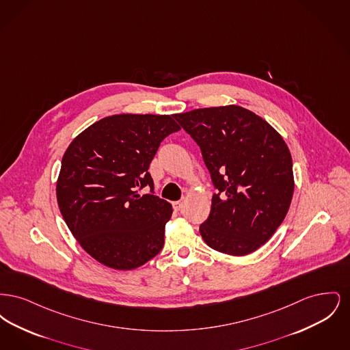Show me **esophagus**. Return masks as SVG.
I'll use <instances>...</instances> for the list:
<instances>
[{"label":"esophagus","mask_w":350,"mask_h":350,"mask_svg":"<svg viewBox=\"0 0 350 350\" xmlns=\"http://www.w3.org/2000/svg\"><path fill=\"white\" fill-rule=\"evenodd\" d=\"M183 202H185L183 200H176V202H173V208H174L176 211H180V210L183 208Z\"/></svg>","instance_id":"obj_1"}]
</instances>
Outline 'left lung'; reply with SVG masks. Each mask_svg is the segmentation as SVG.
Listing matches in <instances>:
<instances>
[{
  "label": "left lung",
  "instance_id": "1",
  "mask_svg": "<svg viewBox=\"0 0 350 350\" xmlns=\"http://www.w3.org/2000/svg\"><path fill=\"white\" fill-rule=\"evenodd\" d=\"M173 117L198 144L217 189L200 226L204 243L232 256L258 250L281 226L294 193L293 160L281 135L233 105Z\"/></svg>",
  "mask_w": 350,
  "mask_h": 350
}]
</instances>
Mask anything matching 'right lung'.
Masks as SVG:
<instances>
[{"label": "right lung", "mask_w": 350, "mask_h": 350, "mask_svg": "<svg viewBox=\"0 0 350 350\" xmlns=\"http://www.w3.org/2000/svg\"><path fill=\"white\" fill-rule=\"evenodd\" d=\"M180 126L170 116L119 114L80 133L64 153L56 196L68 228L93 258L131 270L164 247L172 204L154 196L150 161ZM150 194L139 196L143 187Z\"/></svg>", "instance_id": "obj_1"}]
</instances>
